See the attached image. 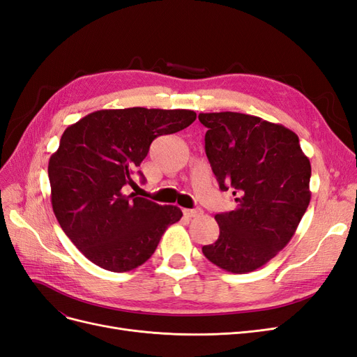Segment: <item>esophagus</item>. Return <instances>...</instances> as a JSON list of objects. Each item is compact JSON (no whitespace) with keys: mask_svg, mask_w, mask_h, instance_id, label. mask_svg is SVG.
<instances>
[{"mask_svg":"<svg viewBox=\"0 0 357 357\" xmlns=\"http://www.w3.org/2000/svg\"><path fill=\"white\" fill-rule=\"evenodd\" d=\"M183 214L186 215V218H198V215H201L202 214V210L201 208H195V210H183Z\"/></svg>","mask_w":357,"mask_h":357,"instance_id":"34e87169","label":"esophagus"}]
</instances>
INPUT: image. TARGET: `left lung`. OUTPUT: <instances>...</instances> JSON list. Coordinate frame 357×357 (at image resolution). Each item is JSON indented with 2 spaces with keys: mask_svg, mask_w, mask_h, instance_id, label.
<instances>
[{
  "mask_svg": "<svg viewBox=\"0 0 357 357\" xmlns=\"http://www.w3.org/2000/svg\"><path fill=\"white\" fill-rule=\"evenodd\" d=\"M198 119L208 128L205 153L220 190L231 189L238 202L214 215L219 238L202 253L228 273H252L295 235L311 199L310 159L298 135L280 123L235 112Z\"/></svg>",
  "mask_w": 357,
  "mask_h": 357,
  "instance_id": "1",
  "label": "left lung"
}]
</instances>
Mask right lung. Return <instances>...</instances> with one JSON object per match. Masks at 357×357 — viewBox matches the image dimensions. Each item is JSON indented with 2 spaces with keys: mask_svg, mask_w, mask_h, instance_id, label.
Masks as SVG:
<instances>
[{
  "mask_svg": "<svg viewBox=\"0 0 357 357\" xmlns=\"http://www.w3.org/2000/svg\"><path fill=\"white\" fill-rule=\"evenodd\" d=\"M195 119L192 110L131 107L93 112L63 131L47 168L52 208L91 262L107 271H131L181 219L176 205L126 195L123 189L135 185L134 172L156 137L178 132Z\"/></svg>",
  "mask_w": 357,
  "mask_h": 357,
  "instance_id": "1",
  "label": "right lung"
}]
</instances>
